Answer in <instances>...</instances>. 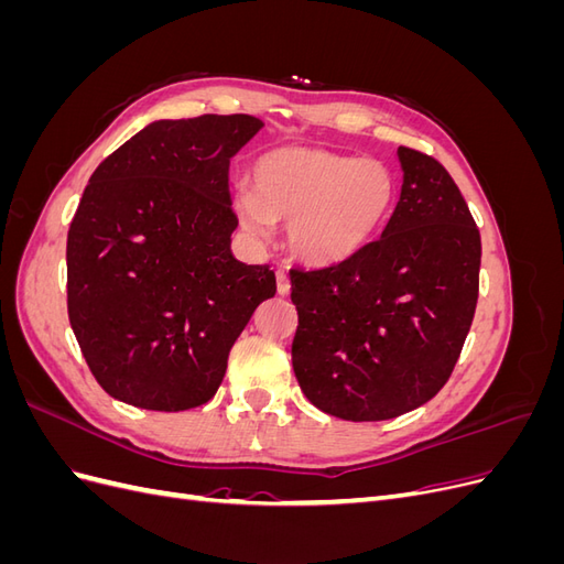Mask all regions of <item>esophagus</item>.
Returning <instances> with one entry per match:
<instances>
[{
	"label": "esophagus",
	"mask_w": 564,
	"mask_h": 564,
	"mask_svg": "<svg viewBox=\"0 0 564 564\" xmlns=\"http://www.w3.org/2000/svg\"><path fill=\"white\" fill-rule=\"evenodd\" d=\"M289 292H292V282H289V275L284 270H278V294L289 296Z\"/></svg>",
	"instance_id": "34e87169"
}]
</instances>
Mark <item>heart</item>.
Here are the masks:
<instances>
[{
  "label": "heart",
  "mask_w": 564,
  "mask_h": 564,
  "mask_svg": "<svg viewBox=\"0 0 564 564\" xmlns=\"http://www.w3.org/2000/svg\"><path fill=\"white\" fill-rule=\"evenodd\" d=\"M253 193L237 195L251 235L286 226V245L311 268L340 265L365 251L395 209L398 176L381 160L315 145H284L253 164Z\"/></svg>",
  "instance_id": "1"
}]
</instances>
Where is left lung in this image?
I'll return each instance as SVG.
<instances>
[{
    "label": "left lung",
    "mask_w": 564,
    "mask_h": 564,
    "mask_svg": "<svg viewBox=\"0 0 564 564\" xmlns=\"http://www.w3.org/2000/svg\"><path fill=\"white\" fill-rule=\"evenodd\" d=\"M402 191L377 242L355 259L292 270L296 381L319 412L386 421L447 383L470 332L480 230L447 169L398 148Z\"/></svg>",
    "instance_id": "8db88e82"
}]
</instances>
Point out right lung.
Segmentation results:
<instances>
[{"label": "right lung", "mask_w": 564, "mask_h": 564, "mask_svg": "<svg viewBox=\"0 0 564 564\" xmlns=\"http://www.w3.org/2000/svg\"><path fill=\"white\" fill-rule=\"evenodd\" d=\"M261 129L251 115L158 119L91 174L67 232V317L110 398L150 412L209 402L275 296V272L230 249V160Z\"/></svg>", "instance_id": "obj_1"}]
</instances>
